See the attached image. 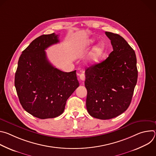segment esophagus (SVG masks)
Returning <instances> with one entry per match:
<instances>
[{
	"instance_id": "esophagus-1",
	"label": "esophagus",
	"mask_w": 156,
	"mask_h": 156,
	"mask_svg": "<svg viewBox=\"0 0 156 156\" xmlns=\"http://www.w3.org/2000/svg\"><path fill=\"white\" fill-rule=\"evenodd\" d=\"M80 76V79L81 80V81H84L85 80V75L84 73H81L79 75Z\"/></svg>"
}]
</instances>
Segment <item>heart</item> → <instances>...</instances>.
<instances>
[{"mask_svg":"<svg viewBox=\"0 0 156 156\" xmlns=\"http://www.w3.org/2000/svg\"><path fill=\"white\" fill-rule=\"evenodd\" d=\"M95 42L94 39H90L87 40L83 45L78 49L79 53H82L84 52L87 49L90 48L93 44ZM105 52V46L103 42L99 43L96 46L91 52L89 54L87 59V62L90 65H94L98 63L102 56Z\"/></svg>","mask_w":156,"mask_h":156,"instance_id":"b5f03b06","label":"heart"}]
</instances>
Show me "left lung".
Segmentation results:
<instances>
[{
	"label": "left lung",
	"mask_w": 156,
	"mask_h": 156,
	"mask_svg": "<svg viewBox=\"0 0 156 156\" xmlns=\"http://www.w3.org/2000/svg\"><path fill=\"white\" fill-rule=\"evenodd\" d=\"M105 33L113 51L105 60L86 70L84 81L87 112L101 120L116 117L128 108L138 79L135 51L121 36Z\"/></svg>",
	"instance_id": "1"
}]
</instances>
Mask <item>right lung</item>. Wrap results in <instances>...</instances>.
I'll return each instance as SVG.
<instances>
[{"instance_id": "add662e5", "label": "right lung", "mask_w": 156, "mask_h": 156, "mask_svg": "<svg viewBox=\"0 0 156 156\" xmlns=\"http://www.w3.org/2000/svg\"><path fill=\"white\" fill-rule=\"evenodd\" d=\"M58 42L55 33L35 39L22 52L15 73V86L21 105L41 119L60 115L66 101L79 86L76 70L63 72L47 58L45 50Z\"/></svg>"}]
</instances>
